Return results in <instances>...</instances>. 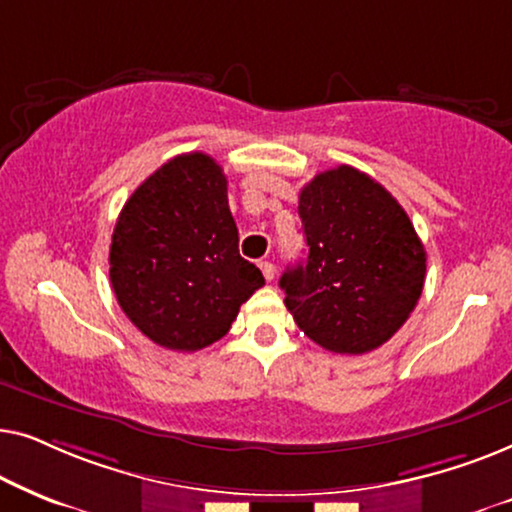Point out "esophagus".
Wrapping results in <instances>:
<instances>
[{"instance_id": "esophagus-1", "label": "esophagus", "mask_w": 512, "mask_h": 512, "mask_svg": "<svg viewBox=\"0 0 512 512\" xmlns=\"http://www.w3.org/2000/svg\"><path fill=\"white\" fill-rule=\"evenodd\" d=\"M258 268H261L263 277L268 279V282H272V279H275V265H272L270 261H261V263H258Z\"/></svg>"}]
</instances>
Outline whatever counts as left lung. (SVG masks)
Here are the masks:
<instances>
[{
    "label": "left lung",
    "instance_id": "8db88e82",
    "mask_svg": "<svg viewBox=\"0 0 512 512\" xmlns=\"http://www.w3.org/2000/svg\"><path fill=\"white\" fill-rule=\"evenodd\" d=\"M307 261L279 279L300 331L335 354L384 345L415 310L426 251L405 209L349 165L326 170L298 198Z\"/></svg>",
    "mask_w": 512,
    "mask_h": 512
}]
</instances>
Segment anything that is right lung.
Masks as SVG:
<instances>
[{
  "label": "right lung",
  "mask_w": 512,
  "mask_h": 512,
  "mask_svg": "<svg viewBox=\"0 0 512 512\" xmlns=\"http://www.w3.org/2000/svg\"><path fill=\"white\" fill-rule=\"evenodd\" d=\"M228 181L207 153H181L125 202L109 249L116 300L146 338L195 352L228 333L265 279L237 251Z\"/></svg>",
  "instance_id": "add662e5"
}]
</instances>
